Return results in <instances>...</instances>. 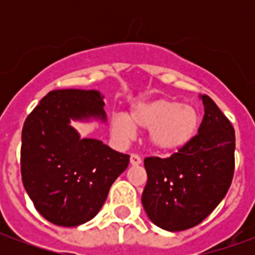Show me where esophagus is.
Returning a JSON list of instances; mask_svg holds the SVG:
<instances>
[{
	"label": "esophagus",
	"mask_w": 255,
	"mask_h": 255,
	"mask_svg": "<svg viewBox=\"0 0 255 255\" xmlns=\"http://www.w3.org/2000/svg\"><path fill=\"white\" fill-rule=\"evenodd\" d=\"M140 162H142V158H140L138 154H131V157H129V165L136 166L139 165Z\"/></svg>",
	"instance_id": "34e87169"
}]
</instances>
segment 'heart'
I'll return each instance as SVG.
<instances>
[{"instance_id":"obj_1","label":"heart","mask_w":255,"mask_h":255,"mask_svg":"<svg viewBox=\"0 0 255 255\" xmlns=\"http://www.w3.org/2000/svg\"><path fill=\"white\" fill-rule=\"evenodd\" d=\"M201 116L191 105L168 98L138 101L129 106L128 117H112L111 131L120 142H129L135 128L147 129V143L161 154H173L187 147L197 136Z\"/></svg>"}]
</instances>
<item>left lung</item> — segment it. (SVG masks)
<instances>
[{
  "label": "left lung",
  "mask_w": 255,
  "mask_h": 255,
  "mask_svg": "<svg viewBox=\"0 0 255 255\" xmlns=\"http://www.w3.org/2000/svg\"><path fill=\"white\" fill-rule=\"evenodd\" d=\"M192 142L169 158L147 157L142 205L151 223L169 232L198 225L219 206L232 182L235 131L208 95Z\"/></svg>",
  "instance_id": "left-lung-1"
}]
</instances>
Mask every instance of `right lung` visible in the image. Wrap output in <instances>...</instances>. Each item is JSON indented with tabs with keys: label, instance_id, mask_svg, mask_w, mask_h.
<instances>
[{
	"label": "right lung",
	"instance_id": "1",
	"mask_svg": "<svg viewBox=\"0 0 255 255\" xmlns=\"http://www.w3.org/2000/svg\"><path fill=\"white\" fill-rule=\"evenodd\" d=\"M97 90H53L25 119L21 177L35 209L52 224L76 227L97 216L129 155L82 138L72 122L105 124Z\"/></svg>",
	"mask_w": 255,
	"mask_h": 255
}]
</instances>
